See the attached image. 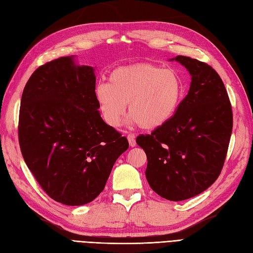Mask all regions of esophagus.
Segmentation results:
<instances>
[{
    "label": "esophagus",
    "instance_id": "34e87169",
    "mask_svg": "<svg viewBox=\"0 0 253 253\" xmlns=\"http://www.w3.org/2000/svg\"><path fill=\"white\" fill-rule=\"evenodd\" d=\"M127 140L129 143V147H135L136 145V140H135V135L134 134H128L127 135Z\"/></svg>",
    "mask_w": 253,
    "mask_h": 253
}]
</instances>
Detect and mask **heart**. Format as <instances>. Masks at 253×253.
Wrapping results in <instances>:
<instances>
[{"label": "heart", "mask_w": 253, "mask_h": 253, "mask_svg": "<svg viewBox=\"0 0 253 253\" xmlns=\"http://www.w3.org/2000/svg\"><path fill=\"white\" fill-rule=\"evenodd\" d=\"M96 99L104 120L118 126L128 103L133 124L156 129L170 121L183 95L178 74L150 63L119 66L109 75V83L95 87Z\"/></svg>", "instance_id": "heart-1"}]
</instances>
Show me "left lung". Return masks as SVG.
Returning a JSON list of instances; mask_svg holds the SVG:
<instances>
[{
	"label": "left lung",
	"mask_w": 253,
	"mask_h": 253,
	"mask_svg": "<svg viewBox=\"0 0 253 253\" xmlns=\"http://www.w3.org/2000/svg\"><path fill=\"white\" fill-rule=\"evenodd\" d=\"M178 61L191 75L188 95L170 121L137 144L147 154L145 177L152 190L168 201L196 196L217 179L226 159L233 126L230 100L219 75L202 61Z\"/></svg>",
	"instance_id": "obj_1"
}]
</instances>
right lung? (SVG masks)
<instances>
[{
  "mask_svg": "<svg viewBox=\"0 0 253 253\" xmlns=\"http://www.w3.org/2000/svg\"><path fill=\"white\" fill-rule=\"evenodd\" d=\"M94 68L61 57L38 67L21 99L23 158L53 201L81 206L100 194L128 142L102 120Z\"/></svg>",
  "mask_w": 253,
  "mask_h": 253,
  "instance_id": "1",
  "label": "right lung"
}]
</instances>
